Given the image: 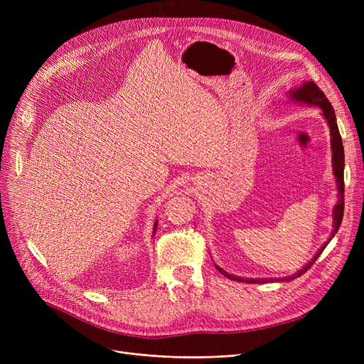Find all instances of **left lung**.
<instances>
[{"label": "left lung", "instance_id": "1", "mask_svg": "<svg viewBox=\"0 0 364 364\" xmlns=\"http://www.w3.org/2000/svg\"><path fill=\"white\" fill-rule=\"evenodd\" d=\"M289 99L292 102L299 103V105H307V106H317V107H320L323 118L326 119V122L329 125V131H331V149H332V171H333L335 183H336V188H338V202H336V205L333 208V213H332L333 230H332V235L329 236L328 242L323 243V246L314 254L311 261H309L307 264L302 267L301 270H298L292 276L276 277V279L274 277H272V279L240 277V276H236V274L227 273L225 270L221 269V267H218L215 264V269L221 274H224L225 277L230 279V280L245 282V283H273V282H289V280H294V279L302 276L309 269H311V265L320 257V254L323 252L324 247L328 246V243L332 240V237L336 235V232L339 230V227H341V223H342V217H343V166H346V162H343V146H342V139H341V134H339L338 124H336L335 110H333L331 102L326 99V95L323 94V91L313 81H304L299 87L289 90Z\"/></svg>", "mask_w": 364, "mask_h": 364}]
</instances>
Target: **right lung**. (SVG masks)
I'll return each mask as SVG.
<instances>
[{
  "label": "right lung",
  "mask_w": 364,
  "mask_h": 364,
  "mask_svg": "<svg viewBox=\"0 0 364 364\" xmlns=\"http://www.w3.org/2000/svg\"><path fill=\"white\" fill-rule=\"evenodd\" d=\"M156 227H158V220L155 221V224H153V235H155V232H156Z\"/></svg>",
  "instance_id": "obj_1"
}]
</instances>
